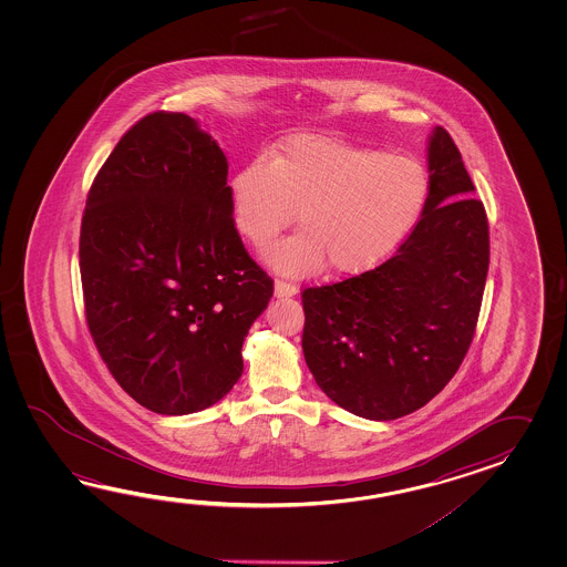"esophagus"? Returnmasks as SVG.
Instances as JSON below:
<instances>
[{
  "mask_svg": "<svg viewBox=\"0 0 567 567\" xmlns=\"http://www.w3.org/2000/svg\"><path fill=\"white\" fill-rule=\"evenodd\" d=\"M298 293V286L291 281H284V279H276V296L278 298H289Z\"/></svg>",
  "mask_w": 567,
  "mask_h": 567,
  "instance_id": "esophagus-1",
  "label": "esophagus"
}]
</instances>
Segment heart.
Wrapping results in <instances>:
<instances>
[{
    "label": "heart",
    "mask_w": 567,
    "mask_h": 567,
    "mask_svg": "<svg viewBox=\"0 0 567 567\" xmlns=\"http://www.w3.org/2000/svg\"><path fill=\"white\" fill-rule=\"evenodd\" d=\"M430 181L415 157L357 147L322 135H296L267 164H245L230 181L235 225L264 247L298 213L300 235L267 251L291 278L328 266L359 274L405 239L422 213Z\"/></svg>",
    "instance_id": "heart-1"
}]
</instances>
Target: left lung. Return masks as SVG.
Returning <instances> with one entry per match:
<instances>
[{"label":"left lung","mask_w":567,"mask_h":567,"mask_svg":"<svg viewBox=\"0 0 567 567\" xmlns=\"http://www.w3.org/2000/svg\"><path fill=\"white\" fill-rule=\"evenodd\" d=\"M422 217L381 266L301 291V349L342 410L389 422L423 408L471 349L491 261L488 218L444 127Z\"/></svg>","instance_id":"8db88e82"}]
</instances>
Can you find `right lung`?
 Masks as SVG:
<instances>
[{"mask_svg":"<svg viewBox=\"0 0 567 567\" xmlns=\"http://www.w3.org/2000/svg\"><path fill=\"white\" fill-rule=\"evenodd\" d=\"M229 164L198 123L150 113L96 172L79 266L89 332L121 389L154 413L225 398L274 296L233 218Z\"/></svg>","mask_w":567,"mask_h":567,"instance_id":"right-lung-1","label":"right lung"}]
</instances>
